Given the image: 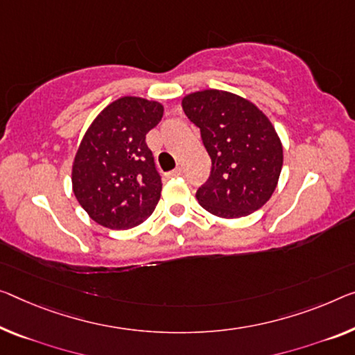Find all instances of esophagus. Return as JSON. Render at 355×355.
I'll return each instance as SVG.
<instances>
[{
  "label": "esophagus",
  "mask_w": 355,
  "mask_h": 355,
  "mask_svg": "<svg viewBox=\"0 0 355 355\" xmlns=\"http://www.w3.org/2000/svg\"><path fill=\"white\" fill-rule=\"evenodd\" d=\"M182 173H184L182 168H176V170H173L171 173H168V176H170V178H178V176H182Z\"/></svg>",
  "instance_id": "1"
}]
</instances>
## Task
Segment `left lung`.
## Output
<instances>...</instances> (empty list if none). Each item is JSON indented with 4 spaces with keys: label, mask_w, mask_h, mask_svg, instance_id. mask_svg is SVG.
Instances as JSON below:
<instances>
[{
    "label": "left lung",
    "mask_w": 355,
    "mask_h": 355,
    "mask_svg": "<svg viewBox=\"0 0 355 355\" xmlns=\"http://www.w3.org/2000/svg\"><path fill=\"white\" fill-rule=\"evenodd\" d=\"M182 109L212 162L209 179L196 190L198 203L223 219L260 209L275 192L284 159L270 119L246 98L214 89L184 96Z\"/></svg>",
    "instance_id": "1"
}]
</instances>
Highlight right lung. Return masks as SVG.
Wrapping results in <instances>:
<instances>
[{"label": "right lung", "mask_w": 355, "mask_h": 355, "mask_svg": "<svg viewBox=\"0 0 355 355\" xmlns=\"http://www.w3.org/2000/svg\"><path fill=\"white\" fill-rule=\"evenodd\" d=\"M163 106L122 96L98 114L73 162V192L90 219L111 230L143 223L160 200L162 178L146 135L162 121Z\"/></svg>", "instance_id": "obj_1"}]
</instances>
